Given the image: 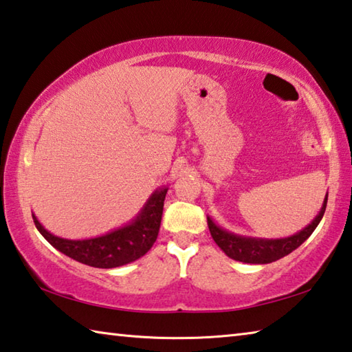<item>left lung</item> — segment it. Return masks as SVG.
<instances>
[{"label":"left lung","mask_w":352,"mask_h":352,"mask_svg":"<svg viewBox=\"0 0 352 352\" xmlns=\"http://www.w3.org/2000/svg\"><path fill=\"white\" fill-rule=\"evenodd\" d=\"M326 204L327 195L324 197L320 212L306 228H302L301 231H298V233L289 237H281V239H262V237L234 234L214 223L211 217L206 219L214 242L217 243L219 248L228 258L239 262H247V264H270V262H275L294 252V250L300 247L314 233V230L317 228L320 220L323 219Z\"/></svg>","instance_id":"8db88e82"}]
</instances>
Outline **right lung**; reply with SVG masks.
I'll return each instance as SVG.
<instances>
[{
    "label": "right lung",
    "mask_w": 352,
    "mask_h": 352,
    "mask_svg": "<svg viewBox=\"0 0 352 352\" xmlns=\"http://www.w3.org/2000/svg\"><path fill=\"white\" fill-rule=\"evenodd\" d=\"M166 194L168 188L157 189L132 222L91 239H63L45 230L34 214L32 219L40 234L71 259L98 269H115L140 259L152 248L162 225Z\"/></svg>",
    "instance_id": "obj_1"
}]
</instances>
